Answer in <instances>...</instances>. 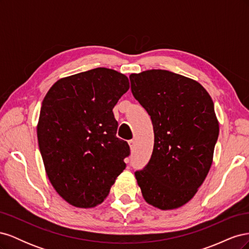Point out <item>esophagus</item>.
Instances as JSON below:
<instances>
[{
    "mask_svg": "<svg viewBox=\"0 0 249 249\" xmlns=\"http://www.w3.org/2000/svg\"><path fill=\"white\" fill-rule=\"evenodd\" d=\"M127 143H129V145H130V148H131V150H133V149L135 148V140H134V139H132V140H129V141H127Z\"/></svg>",
    "mask_w": 249,
    "mask_h": 249,
    "instance_id": "obj_1",
    "label": "esophagus"
}]
</instances>
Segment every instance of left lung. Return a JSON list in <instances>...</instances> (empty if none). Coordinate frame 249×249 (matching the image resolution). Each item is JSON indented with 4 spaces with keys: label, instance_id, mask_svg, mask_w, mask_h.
<instances>
[{
    "label": "left lung",
    "instance_id": "8db88e82",
    "mask_svg": "<svg viewBox=\"0 0 249 249\" xmlns=\"http://www.w3.org/2000/svg\"><path fill=\"white\" fill-rule=\"evenodd\" d=\"M135 99L154 125L150 160L135 172L142 196L160 210L189 201L213 162L219 124L214 103L198 82L164 70L130 76Z\"/></svg>",
    "mask_w": 249,
    "mask_h": 249
}]
</instances>
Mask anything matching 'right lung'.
Masks as SVG:
<instances>
[{"mask_svg": "<svg viewBox=\"0 0 249 249\" xmlns=\"http://www.w3.org/2000/svg\"><path fill=\"white\" fill-rule=\"evenodd\" d=\"M129 88L124 74L97 67L58 80L44 96L40 154L51 184L73 207L100 205L125 168L130 146L116 137L112 110Z\"/></svg>", "mask_w": 249, "mask_h": 249, "instance_id": "right-lung-1", "label": "right lung"}]
</instances>
